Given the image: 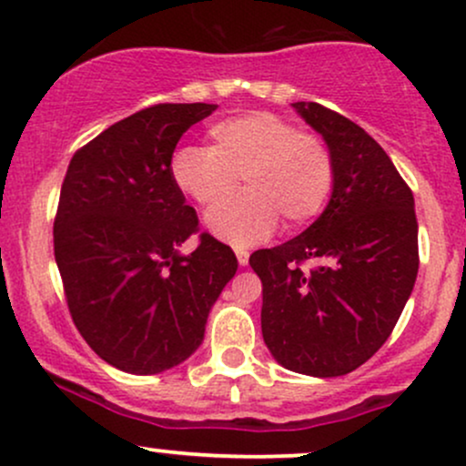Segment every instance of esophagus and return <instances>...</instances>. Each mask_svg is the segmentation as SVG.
<instances>
[{"label": "esophagus", "instance_id": "esophagus-1", "mask_svg": "<svg viewBox=\"0 0 466 466\" xmlns=\"http://www.w3.org/2000/svg\"><path fill=\"white\" fill-rule=\"evenodd\" d=\"M237 258H238V265L245 267L249 263V251L248 249H237Z\"/></svg>", "mask_w": 466, "mask_h": 466}]
</instances>
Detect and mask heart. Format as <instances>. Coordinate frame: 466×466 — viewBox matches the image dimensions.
Returning a JSON list of instances; mask_svg holds the SVG:
<instances>
[{
	"instance_id": "1",
	"label": "heart",
	"mask_w": 466,
	"mask_h": 466,
	"mask_svg": "<svg viewBox=\"0 0 466 466\" xmlns=\"http://www.w3.org/2000/svg\"><path fill=\"white\" fill-rule=\"evenodd\" d=\"M208 148L181 147L170 159L175 186L210 210L243 178L245 196L212 210L206 226L223 243L249 248L274 232L278 217L300 228L324 210L335 181L333 155L324 140L291 122L254 111L215 122Z\"/></svg>"
}]
</instances>
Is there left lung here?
Returning <instances> with one entry per match:
<instances>
[{
	"label": "left lung",
	"mask_w": 466,
	"mask_h": 466,
	"mask_svg": "<svg viewBox=\"0 0 466 466\" xmlns=\"http://www.w3.org/2000/svg\"><path fill=\"white\" fill-rule=\"evenodd\" d=\"M335 164L330 199L300 237L249 256L263 282L260 329L282 368L341 377L386 344L419 274L414 195L392 159L349 117L293 103ZM302 259L320 265L304 275Z\"/></svg>",
	"instance_id": "obj_1"
}]
</instances>
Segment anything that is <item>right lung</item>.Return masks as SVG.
Wrapping results in <instances>:
<instances>
[{
    "mask_svg": "<svg viewBox=\"0 0 466 466\" xmlns=\"http://www.w3.org/2000/svg\"><path fill=\"white\" fill-rule=\"evenodd\" d=\"M217 105H155L74 155L55 221V258L74 324L109 366L157 374L201 346L210 309L238 260L197 229L170 175L179 137Z\"/></svg>",
    "mask_w": 466,
    "mask_h": 466,
    "instance_id": "add662e5",
    "label": "right lung"
}]
</instances>
